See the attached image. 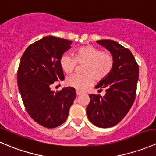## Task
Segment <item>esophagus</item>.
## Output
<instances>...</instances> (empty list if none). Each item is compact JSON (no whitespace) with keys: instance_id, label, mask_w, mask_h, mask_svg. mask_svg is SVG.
Returning <instances> with one entry per match:
<instances>
[{"instance_id":"34e87169","label":"esophagus","mask_w":156,"mask_h":156,"mask_svg":"<svg viewBox=\"0 0 156 156\" xmlns=\"http://www.w3.org/2000/svg\"><path fill=\"white\" fill-rule=\"evenodd\" d=\"M83 93L81 92V91H79V90H76V94L78 96H79V95H81V94H82Z\"/></svg>"}]
</instances>
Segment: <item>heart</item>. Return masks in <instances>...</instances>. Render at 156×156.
<instances>
[{"label": "heart", "mask_w": 156, "mask_h": 156, "mask_svg": "<svg viewBox=\"0 0 156 156\" xmlns=\"http://www.w3.org/2000/svg\"><path fill=\"white\" fill-rule=\"evenodd\" d=\"M77 63L84 64L82 69L84 75H72L67 78L66 82L69 87L84 90L92 85L94 80L101 81L111 73L114 67V58L108 52L87 45L75 50L74 58L63 54L59 59L61 69L68 75L74 72Z\"/></svg>", "instance_id": "obj_1"}]
</instances>
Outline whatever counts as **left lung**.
<instances>
[{"mask_svg": "<svg viewBox=\"0 0 156 156\" xmlns=\"http://www.w3.org/2000/svg\"><path fill=\"white\" fill-rule=\"evenodd\" d=\"M97 43L104 47L114 58L111 73L96 88L106 89L103 97L90 94L86 108L90 122L96 126L107 128L117 125L125 118L136 97L139 78V66L128 49L112 40H100Z\"/></svg>", "mask_w": 156, "mask_h": 156, "instance_id": "left-lung-1", "label": "left lung"}]
</instances>
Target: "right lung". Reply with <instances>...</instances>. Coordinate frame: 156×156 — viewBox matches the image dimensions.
<instances>
[{"instance_id":"right-lung-1","label":"right lung","mask_w":156,"mask_h":156,"mask_svg":"<svg viewBox=\"0 0 156 156\" xmlns=\"http://www.w3.org/2000/svg\"><path fill=\"white\" fill-rule=\"evenodd\" d=\"M72 41L46 36L29 45L20 59L17 82L23 104L31 119L48 128L66 122L76 97L75 88L54 93L50 86L63 81L59 59L71 48Z\"/></svg>"}]
</instances>
